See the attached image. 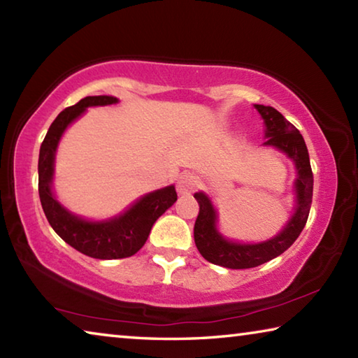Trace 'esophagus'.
Returning a JSON list of instances; mask_svg holds the SVG:
<instances>
[{"mask_svg":"<svg viewBox=\"0 0 358 358\" xmlns=\"http://www.w3.org/2000/svg\"><path fill=\"white\" fill-rule=\"evenodd\" d=\"M197 180L192 173H181L177 180V191L181 196H186V194H191L196 189Z\"/></svg>","mask_w":358,"mask_h":358,"instance_id":"obj_1","label":"esophagus"}]
</instances>
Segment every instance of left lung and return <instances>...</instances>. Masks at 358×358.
Segmentation results:
<instances>
[{
	"instance_id": "left-lung-1",
	"label": "left lung",
	"mask_w": 358,
	"mask_h": 358,
	"mask_svg": "<svg viewBox=\"0 0 358 358\" xmlns=\"http://www.w3.org/2000/svg\"><path fill=\"white\" fill-rule=\"evenodd\" d=\"M264 120L262 147H271L286 155L295 167L292 215L280 232L257 243L227 238L220 230V213L207 192L194 194L201 210L194 224V241L203 259L226 268L241 270L262 265L292 246L305 227L313 202V171L306 143L300 131L270 106L254 104Z\"/></svg>"
}]
</instances>
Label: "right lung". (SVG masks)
Returning <instances> with one entry per match:
<instances>
[{
	"mask_svg": "<svg viewBox=\"0 0 358 358\" xmlns=\"http://www.w3.org/2000/svg\"><path fill=\"white\" fill-rule=\"evenodd\" d=\"M118 102V98L108 94L87 96L76 106L64 108L47 131L44 142L41 145L38 162L39 199L52 229L77 251L101 260L134 256L145 245L157 217L177 202L175 186L169 185L143 194L129 207L112 217L88 220L72 213L58 201L53 191V178H55L58 145L66 129L80 118L88 107L112 106Z\"/></svg>",
	"mask_w": 358,
	"mask_h": 358,
	"instance_id": "obj_1",
	"label": "right lung"
}]
</instances>
